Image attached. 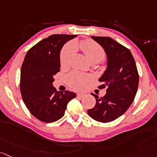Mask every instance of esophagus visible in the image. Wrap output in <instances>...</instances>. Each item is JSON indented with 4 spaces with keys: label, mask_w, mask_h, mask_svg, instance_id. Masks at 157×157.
I'll list each match as a JSON object with an SVG mask.
<instances>
[{
    "label": "esophagus",
    "mask_w": 157,
    "mask_h": 157,
    "mask_svg": "<svg viewBox=\"0 0 157 157\" xmlns=\"http://www.w3.org/2000/svg\"><path fill=\"white\" fill-rule=\"evenodd\" d=\"M85 95H86V94L82 93V92H79V93L77 94V97H78V98H83Z\"/></svg>",
    "instance_id": "esophagus-1"
}]
</instances>
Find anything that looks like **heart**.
<instances>
[{"mask_svg":"<svg viewBox=\"0 0 157 157\" xmlns=\"http://www.w3.org/2000/svg\"><path fill=\"white\" fill-rule=\"evenodd\" d=\"M78 47L86 55V59L91 63L102 61L105 58V52L102 46L92 39L82 40L78 44ZM73 49L69 44L63 47L60 53V65L62 67L68 66L72 56ZM67 82L68 86L75 89H82L90 80V77L86 75H83L78 71H71L67 75Z\"/></svg>","mask_w":157,"mask_h":157,"instance_id":"heart-1","label":"heart"}]
</instances>
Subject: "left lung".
Wrapping results in <instances>:
<instances>
[{"label":"left lung","instance_id":"8db88e82","mask_svg":"<svg viewBox=\"0 0 157 157\" xmlns=\"http://www.w3.org/2000/svg\"><path fill=\"white\" fill-rule=\"evenodd\" d=\"M102 46L108 58L106 71L99 78L98 89H106L103 97L92 93L95 105L88 110L98 122H109L124 114L133 102L139 86V73L130 51L109 37L92 36Z\"/></svg>","mask_w":157,"mask_h":157}]
</instances>
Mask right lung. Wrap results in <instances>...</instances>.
<instances>
[{
  "label": "right lung",
  "mask_w": 157,
  "mask_h": 157,
  "mask_svg": "<svg viewBox=\"0 0 157 157\" xmlns=\"http://www.w3.org/2000/svg\"><path fill=\"white\" fill-rule=\"evenodd\" d=\"M76 35H53L28 50L21 70L20 90L25 105L38 120L53 122L65 115L68 102L76 94L58 92L52 86L60 71L59 53L66 41Z\"/></svg>",
  "instance_id": "add662e5"
}]
</instances>
